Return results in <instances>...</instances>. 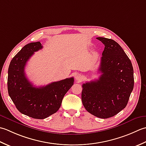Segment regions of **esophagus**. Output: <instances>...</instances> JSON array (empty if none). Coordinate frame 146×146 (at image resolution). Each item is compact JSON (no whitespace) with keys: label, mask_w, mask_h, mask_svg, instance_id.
Returning <instances> with one entry per match:
<instances>
[{"label":"esophagus","mask_w":146,"mask_h":146,"mask_svg":"<svg viewBox=\"0 0 146 146\" xmlns=\"http://www.w3.org/2000/svg\"><path fill=\"white\" fill-rule=\"evenodd\" d=\"M76 80L77 81H79V82L82 81V76L81 75V74H76Z\"/></svg>","instance_id":"34e87169"}]
</instances>
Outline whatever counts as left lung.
Wrapping results in <instances>:
<instances>
[{
    "mask_svg": "<svg viewBox=\"0 0 146 146\" xmlns=\"http://www.w3.org/2000/svg\"><path fill=\"white\" fill-rule=\"evenodd\" d=\"M105 44L100 78L82 84L81 99L89 113L101 118L113 117L125 108L134 85L132 62L120 44L98 37Z\"/></svg>",
    "mask_w": 146,
    "mask_h": 146,
    "instance_id": "obj_1",
    "label": "left lung"
}]
</instances>
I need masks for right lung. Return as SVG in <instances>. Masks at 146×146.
Returning <instances> with one entry per match:
<instances>
[{
	"mask_svg": "<svg viewBox=\"0 0 146 146\" xmlns=\"http://www.w3.org/2000/svg\"><path fill=\"white\" fill-rule=\"evenodd\" d=\"M43 48L40 41L30 43L14 56L8 69V93L16 108L31 118L44 119L55 113L62 100L74 84V77L35 87L26 76V62L34 52Z\"/></svg>",
	"mask_w": 146,
	"mask_h": 146,
	"instance_id": "1",
	"label": "right lung"
}]
</instances>
